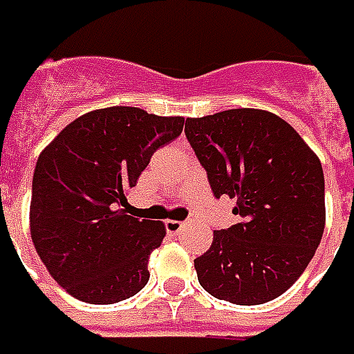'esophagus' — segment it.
<instances>
[{
	"label": "esophagus",
	"mask_w": 354,
	"mask_h": 354,
	"mask_svg": "<svg viewBox=\"0 0 354 354\" xmlns=\"http://www.w3.org/2000/svg\"><path fill=\"white\" fill-rule=\"evenodd\" d=\"M183 227H185V223L181 221H173V219H167V221H165V230H167L169 234H177Z\"/></svg>",
	"instance_id": "obj_1"
}]
</instances>
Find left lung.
<instances>
[{"label": "left lung", "instance_id": "8db88e82", "mask_svg": "<svg viewBox=\"0 0 354 354\" xmlns=\"http://www.w3.org/2000/svg\"><path fill=\"white\" fill-rule=\"evenodd\" d=\"M185 133L213 196L236 200L242 221L213 232L194 259L198 282L217 299L261 305L301 277L324 232V173L299 133L267 110L189 118Z\"/></svg>", "mask_w": 354, "mask_h": 354}]
</instances>
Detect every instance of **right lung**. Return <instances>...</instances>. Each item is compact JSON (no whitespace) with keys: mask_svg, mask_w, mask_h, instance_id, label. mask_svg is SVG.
Here are the masks:
<instances>
[{"mask_svg":"<svg viewBox=\"0 0 354 354\" xmlns=\"http://www.w3.org/2000/svg\"><path fill=\"white\" fill-rule=\"evenodd\" d=\"M185 118L133 106L87 112L37 158L30 232L57 284L93 305L124 301L150 278L162 221L127 215V190L158 149L177 139Z\"/></svg>","mask_w":354,"mask_h":354,"instance_id":"obj_1","label":"right lung"}]
</instances>
